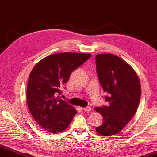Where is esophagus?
<instances>
[{"mask_svg":"<svg viewBox=\"0 0 157 157\" xmlns=\"http://www.w3.org/2000/svg\"><path fill=\"white\" fill-rule=\"evenodd\" d=\"M83 110H84L85 111H86V112H90L91 111V108L90 107H86V108H83Z\"/></svg>","mask_w":157,"mask_h":157,"instance_id":"obj_1","label":"esophagus"}]
</instances>
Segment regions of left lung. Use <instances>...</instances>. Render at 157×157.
Masks as SVG:
<instances>
[{
  "label": "left lung",
  "instance_id": "1",
  "mask_svg": "<svg viewBox=\"0 0 157 157\" xmlns=\"http://www.w3.org/2000/svg\"><path fill=\"white\" fill-rule=\"evenodd\" d=\"M98 79L108 105L95 108L103 117V122L96 127L100 135L112 136L120 132L136 112L141 98L139 78L132 67L118 56L99 54L95 57Z\"/></svg>",
  "mask_w": 157,
  "mask_h": 157
}]
</instances>
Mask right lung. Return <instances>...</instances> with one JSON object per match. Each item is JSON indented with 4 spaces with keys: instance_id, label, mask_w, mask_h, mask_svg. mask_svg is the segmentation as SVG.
<instances>
[{
    "instance_id": "obj_1",
    "label": "right lung",
    "mask_w": 157,
    "mask_h": 157,
    "mask_svg": "<svg viewBox=\"0 0 157 157\" xmlns=\"http://www.w3.org/2000/svg\"><path fill=\"white\" fill-rule=\"evenodd\" d=\"M90 57V54H54L33 67L27 85V104L31 116L44 130L59 133L72 122L76 109L57 95L61 94L71 73Z\"/></svg>"
}]
</instances>
